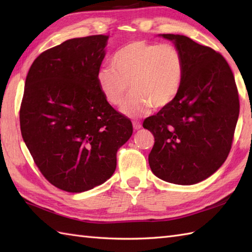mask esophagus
Masks as SVG:
<instances>
[{
    "label": "esophagus",
    "instance_id": "34e87169",
    "mask_svg": "<svg viewBox=\"0 0 252 252\" xmlns=\"http://www.w3.org/2000/svg\"><path fill=\"white\" fill-rule=\"evenodd\" d=\"M133 127H134L135 130H140L142 127V123L140 121L134 120V121H133Z\"/></svg>",
    "mask_w": 252,
    "mask_h": 252
}]
</instances>
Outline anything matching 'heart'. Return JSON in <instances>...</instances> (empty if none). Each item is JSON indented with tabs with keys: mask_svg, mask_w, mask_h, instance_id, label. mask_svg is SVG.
I'll return each mask as SVG.
<instances>
[{
	"mask_svg": "<svg viewBox=\"0 0 252 252\" xmlns=\"http://www.w3.org/2000/svg\"><path fill=\"white\" fill-rule=\"evenodd\" d=\"M185 61L172 44L132 41L118 50L111 66L97 73L98 87L109 104L120 106L130 88L133 94L121 112L130 118L152 108L168 106L180 93L184 81Z\"/></svg>",
	"mask_w": 252,
	"mask_h": 252,
	"instance_id": "obj_1",
	"label": "heart"
}]
</instances>
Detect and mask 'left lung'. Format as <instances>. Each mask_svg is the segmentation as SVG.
<instances>
[{"mask_svg":"<svg viewBox=\"0 0 252 252\" xmlns=\"http://www.w3.org/2000/svg\"><path fill=\"white\" fill-rule=\"evenodd\" d=\"M174 42L185 61L180 93L143 126L155 137L148 162L153 173L180 185L199 183L225 161L239 115V98L231 67L220 53L180 34Z\"/></svg>","mask_w":252,"mask_h":252,"instance_id":"1","label":"left lung"}]
</instances>
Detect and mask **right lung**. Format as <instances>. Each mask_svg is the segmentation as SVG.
<instances>
[{"mask_svg":"<svg viewBox=\"0 0 252 252\" xmlns=\"http://www.w3.org/2000/svg\"><path fill=\"white\" fill-rule=\"evenodd\" d=\"M108 36L70 39L37 56L27 74L20 130L34 163L52 185L81 192L114 174L132 122L112 107L97 73Z\"/></svg>","mask_w":252,"mask_h":252,"instance_id":"1","label":"right lung"}]
</instances>
